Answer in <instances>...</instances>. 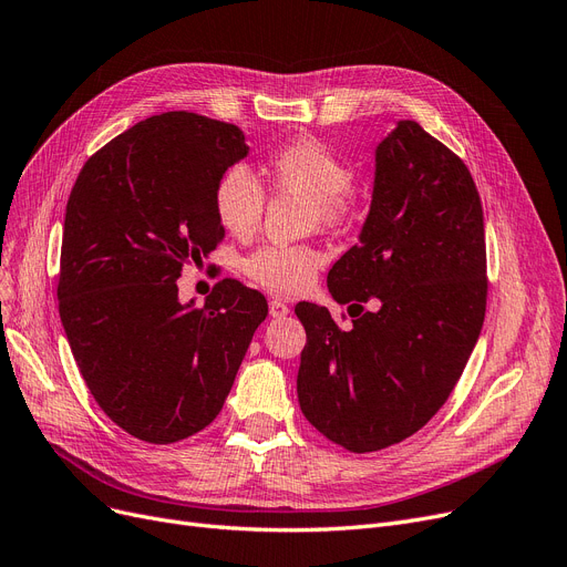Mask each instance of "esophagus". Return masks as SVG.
Returning <instances> with one entry per match:
<instances>
[{"instance_id": "obj_1", "label": "esophagus", "mask_w": 567, "mask_h": 567, "mask_svg": "<svg viewBox=\"0 0 567 567\" xmlns=\"http://www.w3.org/2000/svg\"><path fill=\"white\" fill-rule=\"evenodd\" d=\"M268 312H270V317H274V319H282V317L289 315V306L282 299H274V301L268 303Z\"/></svg>"}]
</instances>
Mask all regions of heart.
I'll return each instance as SVG.
<instances>
[{"instance_id": "1", "label": "heart", "mask_w": 567, "mask_h": 567, "mask_svg": "<svg viewBox=\"0 0 567 567\" xmlns=\"http://www.w3.org/2000/svg\"><path fill=\"white\" fill-rule=\"evenodd\" d=\"M274 189L306 196L308 223L336 229L350 215L352 168L329 145L312 136L293 138L270 153L266 166ZM215 215L231 236L248 238L257 231L264 213V189L245 166H234L215 185ZM322 266V255L310 245H261L243 259L240 268L255 285L276 293L308 289Z\"/></svg>"}]
</instances>
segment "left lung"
<instances>
[{
  "instance_id": "obj_1",
  "label": "left lung",
  "mask_w": 567,
  "mask_h": 567,
  "mask_svg": "<svg viewBox=\"0 0 567 567\" xmlns=\"http://www.w3.org/2000/svg\"><path fill=\"white\" fill-rule=\"evenodd\" d=\"M350 329L299 303L308 342L297 378L306 420L336 445L378 452L450 399L486 310L484 215L471 171L414 120L375 147L359 243L327 278Z\"/></svg>"
}]
</instances>
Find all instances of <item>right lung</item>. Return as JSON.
I'll list each match as a JSON object with an SVG mask.
<instances>
[{
	"label": "right lung",
	"instance_id": "add662e5",
	"mask_svg": "<svg viewBox=\"0 0 567 567\" xmlns=\"http://www.w3.org/2000/svg\"><path fill=\"white\" fill-rule=\"evenodd\" d=\"M248 151L236 125L171 111L109 141L69 194L58 285L69 348L111 422L153 445L215 420L268 315L238 280L217 282L204 308L181 303L176 282L225 238L215 185Z\"/></svg>",
	"mask_w": 567,
	"mask_h": 567
}]
</instances>
